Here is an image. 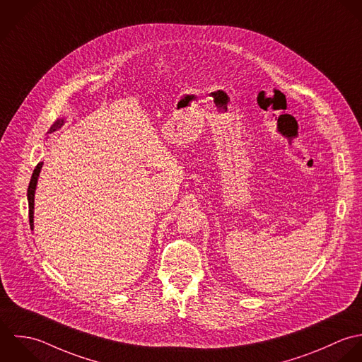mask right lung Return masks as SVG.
Masks as SVG:
<instances>
[{
    "label": "right lung",
    "instance_id": "add662e5",
    "mask_svg": "<svg viewBox=\"0 0 362 362\" xmlns=\"http://www.w3.org/2000/svg\"><path fill=\"white\" fill-rule=\"evenodd\" d=\"M64 124V118L62 119H57V121L53 123V126L50 127V130L47 133H52L54 130H57L59 127H62ZM42 165L43 163L40 161L33 173H32V177H30V182H29V187H28V205H29V225H30V229L33 230V209H35V191H36V185H37V178H39V174H40V170H42Z\"/></svg>",
    "mask_w": 362,
    "mask_h": 362
}]
</instances>
